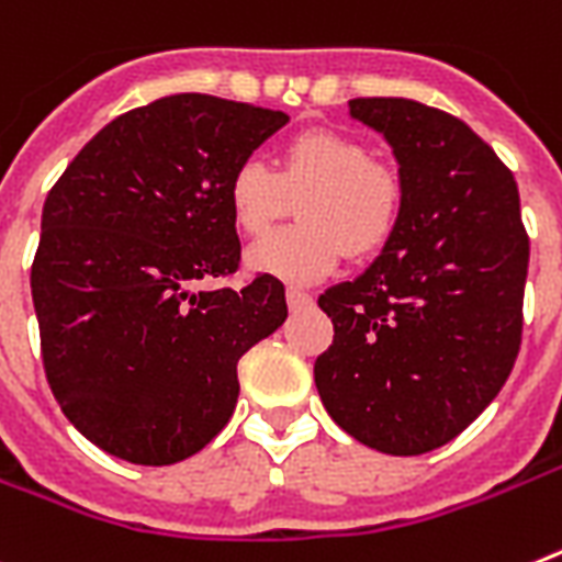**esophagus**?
<instances>
[{
    "label": "esophagus",
    "mask_w": 562,
    "mask_h": 562,
    "mask_svg": "<svg viewBox=\"0 0 562 562\" xmlns=\"http://www.w3.org/2000/svg\"><path fill=\"white\" fill-rule=\"evenodd\" d=\"M285 300H289V308H291V311L308 308V305L314 303V296L305 294V291H296V289H289V291H285Z\"/></svg>",
    "instance_id": "obj_1"
}]
</instances>
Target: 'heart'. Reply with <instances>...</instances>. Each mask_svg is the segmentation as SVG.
<instances>
[{"label": "heart", "instance_id": "1", "mask_svg": "<svg viewBox=\"0 0 562 562\" xmlns=\"http://www.w3.org/2000/svg\"><path fill=\"white\" fill-rule=\"evenodd\" d=\"M231 220L248 237H262L300 200L303 225L259 239L245 266L289 285H311L339 266L342 254L366 259L391 239L403 211L400 179L371 162V150L331 128H308L282 145L277 168L243 159L225 188Z\"/></svg>", "mask_w": 562, "mask_h": 562}]
</instances>
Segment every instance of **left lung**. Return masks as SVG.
<instances>
[{
	"label": "left lung",
	"instance_id": "obj_1",
	"mask_svg": "<svg viewBox=\"0 0 562 562\" xmlns=\"http://www.w3.org/2000/svg\"><path fill=\"white\" fill-rule=\"evenodd\" d=\"M385 136L403 211L383 254L319 296L325 412L369 449H440L497 397L520 351L529 237L512 171L463 120L414 99L348 102Z\"/></svg>",
	"mask_w": 562,
	"mask_h": 562
}]
</instances>
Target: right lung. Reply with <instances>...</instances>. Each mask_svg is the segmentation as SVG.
Instances as JSON below:
<instances>
[{"instance_id": "obj_1", "label": "right lung", "mask_w": 562, "mask_h": 562, "mask_svg": "<svg viewBox=\"0 0 562 562\" xmlns=\"http://www.w3.org/2000/svg\"><path fill=\"white\" fill-rule=\"evenodd\" d=\"M282 111L173 93L122 113L50 188L31 268L42 362L65 417L108 454L171 465L234 414L237 362L285 323V289L196 291L239 266L231 171Z\"/></svg>"}]
</instances>
